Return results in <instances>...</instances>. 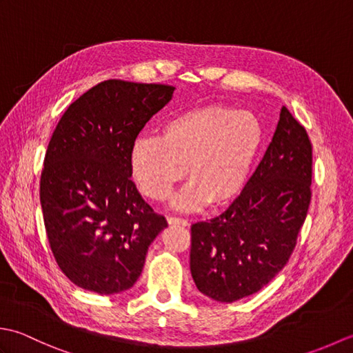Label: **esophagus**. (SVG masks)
<instances>
[{"label": "esophagus", "instance_id": "esophagus-1", "mask_svg": "<svg viewBox=\"0 0 353 353\" xmlns=\"http://www.w3.org/2000/svg\"><path fill=\"white\" fill-rule=\"evenodd\" d=\"M168 224L172 226H188V220L181 219V216H168Z\"/></svg>", "mask_w": 353, "mask_h": 353}]
</instances>
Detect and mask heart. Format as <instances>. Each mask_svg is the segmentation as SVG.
<instances>
[{
    "label": "heart",
    "instance_id": "b5f03b06",
    "mask_svg": "<svg viewBox=\"0 0 353 353\" xmlns=\"http://www.w3.org/2000/svg\"><path fill=\"white\" fill-rule=\"evenodd\" d=\"M264 141L256 115L224 106L182 112L161 127L159 138H139L130 152V170L150 200H167L188 174L174 206L196 211L235 199L250 176Z\"/></svg>",
    "mask_w": 353,
    "mask_h": 353
}]
</instances>
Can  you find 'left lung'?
<instances>
[{"label":"left lung","mask_w":353,"mask_h":353,"mask_svg":"<svg viewBox=\"0 0 353 353\" xmlns=\"http://www.w3.org/2000/svg\"><path fill=\"white\" fill-rule=\"evenodd\" d=\"M312 144L282 106L273 139L226 211L191 226L190 267L200 292L235 302L287 265L311 203Z\"/></svg>","instance_id":"obj_1"}]
</instances>
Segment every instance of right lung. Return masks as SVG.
I'll list each match as a JSON object with an SVG mask.
<instances>
[{"instance_id": "right-lung-1", "label": "right lung", "mask_w": 353, "mask_h": 353, "mask_svg": "<svg viewBox=\"0 0 353 353\" xmlns=\"http://www.w3.org/2000/svg\"><path fill=\"white\" fill-rule=\"evenodd\" d=\"M172 91L101 81L70 104L52 132L39 182L43 224L59 268L80 288H132L150 244L168 226L130 179V152Z\"/></svg>"}]
</instances>
